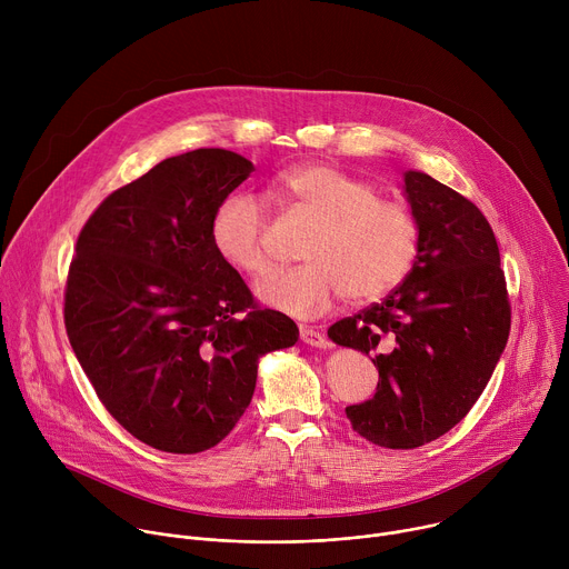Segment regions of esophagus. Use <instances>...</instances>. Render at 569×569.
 Returning <instances> with one entry per match:
<instances>
[{"mask_svg": "<svg viewBox=\"0 0 569 569\" xmlns=\"http://www.w3.org/2000/svg\"><path fill=\"white\" fill-rule=\"evenodd\" d=\"M299 338H301V342H306V345H310V347H317V349H329V347H331V342H329L327 336L315 331V329H310V327H301V329H299Z\"/></svg>", "mask_w": 569, "mask_h": 569, "instance_id": "esophagus-1", "label": "esophagus"}]
</instances>
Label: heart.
<instances>
[{
  "label": "heart",
  "instance_id": "obj_1",
  "mask_svg": "<svg viewBox=\"0 0 569 569\" xmlns=\"http://www.w3.org/2000/svg\"><path fill=\"white\" fill-rule=\"evenodd\" d=\"M270 191L315 220L301 248L306 263L272 270L254 286L257 297L295 317L327 310L336 297L367 303L410 274L421 246L417 213L336 167L299 164L281 171ZM268 211L250 193H231L211 218L218 254L246 274L268 268Z\"/></svg>",
  "mask_w": 569,
  "mask_h": 569
}]
</instances>
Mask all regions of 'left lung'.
<instances>
[{
	"label": "left lung",
	"mask_w": 569,
	"mask_h": 569,
	"mask_svg": "<svg viewBox=\"0 0 569 569\" xmlns=\"http://www.w3.org/2000/svg\"><path fill=\"white\" fill-rule=\"evenodd\" d=\"M421 224L419 257L380 303L336 321L329 338L371 356L378 387L349 405L367 441L410 450L455 428L507 347L511 303L496 233L461 193L421 171L402 176Z\"/></svg>",
	"instance_id": "1"
}]
</instances>
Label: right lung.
Instances as JSON below:
<instances>
[{"mask_svg": "<svg viewBox=\"0 0 569 569\" xmlns=\"http://www.w3.org/2000/svg\"><path fill=\"white\" fill-rule=\"evenodd\" d=\"M252 161L198 148L110 193L80 229L64 288L69 345L106 410L150 448L196 455L248 410L259 358L297 342L211 242Z\"/></svg>", "mask_w": 569, "mask_h": 569, "instance_id": "add662e5", "label": "right lung"}]
</instances>
